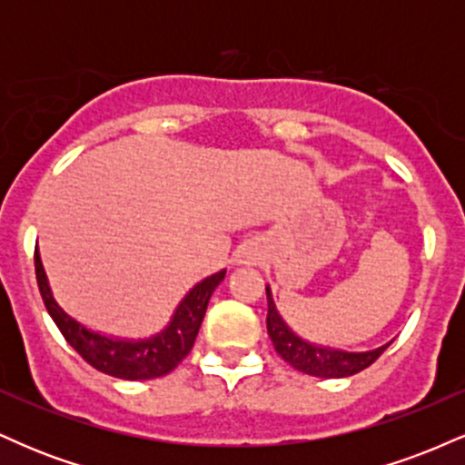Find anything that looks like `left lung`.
<instances>
[{
  "mask_svg": "<svg viewBox=\"0 0 465 465\" xmlns=\"http://www.w3.org/2000/svg\"><path fill=\"white\" fill-rule=\"evenodd\" d=\"M266 302H269V312H266V330H269L271 341L277 354L284 359L288 365L295 367L297 371L308 373V376L317 378H345L351 373H359L370 367L378 356L389 348L371 350V351H343L332 348H322V345H312L303 341L288 328L284 319L277 312L273 297H271V288L266 286Z\"/></svg>",
  "mask_w": 465,
  "mask_h": 465,
  "instance_id": "obj_1",
  "label": "left lung"
}]
</instances>
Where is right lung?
Returning a JSON list of instances; mask_svg holds the SVG:
<instances>
[{"mask_svg": "<svg viewBox=\"0 0 465 465\" xmlns=\"http://www.w3.org/2000/svg\"><path fill=\"white\" fill-rule=\"evenodd\" d=\"M35 271L47 312L54 319L56 328L65 336L67 343L95 370L122 378V381H151V378L165 376V373L173 371L190 354L212 292L225 277V271H218V273L199 282L183 297V302L174 311V317L159 334L142 341H124L111 339V336L84 328L58 306L50 284H47L39 249H35Z\"/></svg>", "mask_w": 465, "mask_h": 465, "instance_id": "add662e5", "label": "right lung"}]
</instances>
